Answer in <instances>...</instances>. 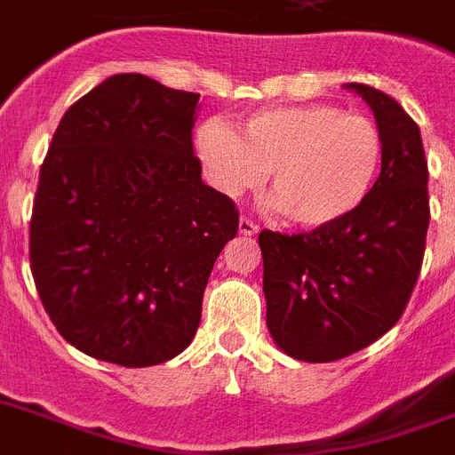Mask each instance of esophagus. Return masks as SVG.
Instances as JSON below:
<instances>
[{
	"label": "esophagus",
	"instance_id": "1",
	"mask_svg": "<svg viewBox=\"0 0 455 455\" xmlns=\"http://www.w3.org/2000/svg\"><path fill=\"white\" fill-rule=\"evenodd\" d=\"M237 228H240V233H243V235H253V233H258V224L256 222H251V220L249 218H240V224H237Z\"/></svg>",
	"mask_w": 455,
	"mask_h": 455
}]
</instances>
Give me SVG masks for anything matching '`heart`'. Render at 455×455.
I'll return each mask as SVG.
<instances>
[{
	"mask_svg": "<svg viewBox=\"0 0 455 455\" xmlns=\"http://www.w3.org/2000/svg\"><path fill=\"white\" fill-rule=\"evenodd\" d=\"M197 149L224 195L263 183L285 220L301 228L345 222L370 199L386 161L379 122L335 104L260 108L240 136L222 120L199 129Z\"/></svg>",
	"mask_w": 455,
	"mask_h": 455,
	"instance_id": "heart-1",
	"label": "heart"
}]
</instances>
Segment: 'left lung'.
Instances as JSON below:
<instances>
[{
    "label": "left lung",
    "instance_id": "8db88e82",
    "mask_svg": "<svg viewBox=\"0 0 455 455\" xmlns=\"http://www.w3.org/2000/svg\"><path fill=\"white\" fill-rule=\"evenodd\" d=\"M345 88L367 101L386 136L374 192L335 227L258 235L267 329L278 349L306 363L347 358L399 322L431 220L419 126L386 92L365 84Z\"/></svg>",
    "mask_w": 455,
    "mask_h": 455
}]
</instances>
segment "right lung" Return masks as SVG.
Instances as JSON below:
<instances>
[{
  "label": "right lung",
  "mask_w": 455,
  "mask_h": 455,
  "mask_svg": "<svg viewBox=\"0 0 455 455\" xmlns=\"http://www.w3.org/2000/svg\"><path fill=\"white\" fill-rule=\"evenodd\" d=\"M199 95L116 75L68 108L40 167L28 258L56 331L84 354L149 367L197 333L235 204L202 181Z\"/></svg>",
  "instance_id": "1"
}]
</instances>
